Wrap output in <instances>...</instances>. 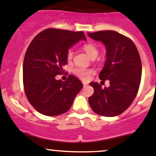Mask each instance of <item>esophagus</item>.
<instances>
[{"instance_id": "34e87169", "label": "esophagus", "mask_w": 156, "mask_h": 156, "mask_svg": "<svg viewBox=\"0 0 156 156\" xmlns=\"http://www.w3.org/2000/svg\"><path fill=\"white\" fill-rule=\"evenodd\" d=\"M88 84H87V83H86V82H83V86H84V87H86V86H87Z\"/></svg>"}]
</instances>
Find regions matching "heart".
Returning a JSON list of instances; mask_svg holds the SVG:
<instances>
[{
	"instance_id": "b5f03b06",
	"label": "heart",
	"mask_w": 156,
	"mask_h": 156,
	"mask_svg": "<svg viewBox=\"0 0 156 156\" xmlns=\"http://www.w3.org/2000/svg\"><path fill=\"white\" fill-rule=\"evenodd\" d=\"M84 50H85L86 53H87L88 56L90 57H93V56L97 55L98 56V50L97 48L94 45L90 44H87L84 45ZM74 52L72 49H69L67 52V59L68 60H71L73 58ZM94 72L92 69H76L75 70V73L76 75H78L80 78L83 80H88L89 77L91 74Z\"/></svg>"
}]
</instances>
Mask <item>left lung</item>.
I'll return each mask as SVG.
<instances>
[{
  "label": "left lung",
  "mask_w": 156,
  "mask_h": 156,
  "mask_svg": "<svg viewBox=\"0 0 156 156\" xmlns=\"http://www.w3.org/2000/svg\"><path fill=\"white\" fill-rule=\"evenodd\" d=\"M87 34L106 47V59L99 77L110 84L102 88L97 82L90 83L94 93L89 97V104L100 115H119L133 103L139 90L142 64L138 50L130 39L117 31L106 30Z\"/></svg>",
  "instance_id": "8db88e82"
}]
</instances>
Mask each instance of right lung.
<instances>
[{"mask_svg": "<svg viewBox=\"0 0 156 156\" xmlns=\"http://www.w3.org/2000/svg\"><path fill=\"white\" fill-rule=\"evenodd\" d=\"M87 41L82 31L48 29L34 37L23 62V84L29 103L38 112L56 116L66 112L82 83L70 75L66 81L56 80L67 63V52L79 41Z\"/></svg>", "mask_w": 156, "mask_h": 156, "instance_id": "obj_1", "label": "right lung"}]
</instances>
